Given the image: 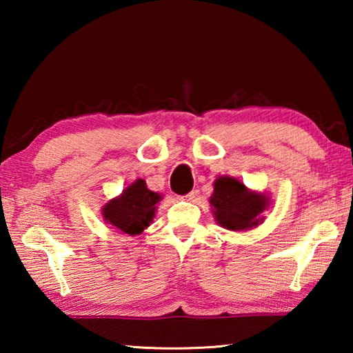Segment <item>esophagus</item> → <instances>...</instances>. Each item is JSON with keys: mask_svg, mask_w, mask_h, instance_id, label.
Listing matches in <instances>:
<instances>
[{"mask_svg": "<svg viewBox=\"0 0 353 353\" xmlns=\"http://www.w3.org/2000/svg\"><path fill=\"white\" fill-rule=\"evenodd\" d=\"M198 194H199L198 191H191V193L182 196V198H183L185 201H188V202H194V201H196V198H198Z\"/></svg>", "mask_w": 353, "mask_h": 353, "instance_id": "obj_1", "label": "esophagus"}]
</instances>
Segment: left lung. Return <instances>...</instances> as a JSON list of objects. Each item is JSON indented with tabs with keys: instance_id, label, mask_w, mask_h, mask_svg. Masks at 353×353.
<instances>
[{
	"instance_id": "8db88e82",
	"label": "left lung",
	"mask_w": 353,
	"mask_h": 353,
	"mask_svg": "<svg viewBox=\"0 0 353 353\" xmlns=\"http://www.w3.org/2000/svg\"><path fill=\"white\" fill-rule=\"evenodd\" d=\"M210 205L221 227L238 232L261 223V213L270 207V198L265 193L250 191L235 177L221 176L213 183Z\"/></svg>"
}]
</instances>
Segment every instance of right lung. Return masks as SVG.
<instances>
[{
	"label": "right lung",
	"mask_w": 353,
	"mask_h": 353,
	"mask_svg": "<svg viewBox=\"0 0 353 353\" xmlns=\"http://www.w3.org/2000/svg\"><path fill=\"white\" fill-rule=\"evenodd\" d=\"M162 196L148 190L143 179H137L115 199L103 207V218L107 224L130 236L140 235L152 223Z\"/></svg>",
	"instance_id": "obj_1"
}]
</instances>
